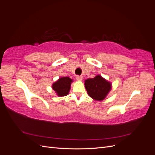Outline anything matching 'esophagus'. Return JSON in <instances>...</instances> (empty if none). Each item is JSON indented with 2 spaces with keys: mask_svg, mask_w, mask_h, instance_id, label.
<instances>
[{
  "mask_svg": "<svg viewBox=\"0 0 155 155\" xmlns=\"http://www.w3.org/2000/svg\"><path fill=\"white\" fill-rule=\"evenodd\" d=\"M76 79L79 81H81L83 79V76H76Z\"/></svg>",
  "mask_w": 155,
  "mask_h": 155,
  "instance_id": "1",
  "label": "esophagus"
}]
</instances>
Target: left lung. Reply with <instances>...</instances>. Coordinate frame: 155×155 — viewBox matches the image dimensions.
<instances>
[{"mask_svg":"<svg viewBox=\"0 0 155 155\" xmlns=\"http://www.w3.org/2000/svg\"><path fill=\"white\" fill-rule=\"evenodd\" d=\"M85 87L88 96L97 101L104 100L111 89V83L97 75L85 81Z\"/></svg>","mask_w":155,"mask_h":155,"instance_id":"8db88e82","label":"left lung"}]
</instances>
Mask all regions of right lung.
Segmentation results:
<instances>
[{"label": "right lung", "instance_id": "right-lung-1", "mask_svg": "<svg viewBox=\"0 0 155 155\" xmlns=\"http://www.w3.org/2000/svg\"><path fill=\"white\" fill-rule=\"evenodd\" d=\"M72 79L68 77L60 78L52 85L53 90L59 96H64L68 94Z\"/></svg>", "mask_w": 155, "mask_h": 155}]
</instances>
